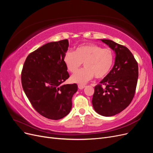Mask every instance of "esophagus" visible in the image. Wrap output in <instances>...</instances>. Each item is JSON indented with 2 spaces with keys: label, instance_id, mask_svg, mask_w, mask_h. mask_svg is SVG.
<instances>
[{
  "label": "esophagus",
  "instance_id": "esophagus-1",
  "mask_svg": "<svg viewBox=\"0 0 153 153\" xmlns=\"http://www.w3.org/2000/svg\"><path fill=\"white\" fill-rule=\"evenodd\" d=\"M85 85H80V84L78 85V87L79 89H83L84 88H85Z\"/></svg>",
  "mask_w": 153,
  "mask_h": 153
}]
</instances>
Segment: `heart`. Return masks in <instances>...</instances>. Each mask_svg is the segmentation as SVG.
<instances>
[{
    "instance_id": "1",
    "label": "heart",
    "mask_w": 153,
    "mask_h": 153,
    "mask_svg": "<svg viewBox=\"0 0 153 153\" xmlns=\"http://www.w3.org/2000/svg\"><path fill=\"white\" fill-rule=\"evenodd\" d=\"M64 62L69 72L76 73L84 63L85 68L71 76L73 82L84 84L94 76L103 79L107 76L114 63V53L110 48H103L96 44L78 47L75 52L69 50L64 55Z\"/></svg>"
}]
</instances>
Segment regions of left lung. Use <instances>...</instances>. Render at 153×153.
I'll list each match as a JSON object with an SVG mask.
<instances>
[{
  "label": "left lung",
  "instance_id": "8db88e82",
  "mask_svg": "<svg viewBox=\"0 0 153 153\" xmlns=\"http://www.w3.org/2000/svg\"><path fill=\"white\" fill-rule=\"evenodd\" d=\"M115 52V64L108 75L94 87L92 103L97 113L109 117L116 115L131 103L138 76V63L123 45L101 39Z\"/></svg>",
  "mask_w": 153,
  "mask_h": 153
}]
</instances>
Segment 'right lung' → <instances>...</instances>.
Listing matches in <instances>:
<instances>
[{"label":"right lung","instance_id":"right-lung-1","mask_svg":"<svg viewBox=\"0 0 153 153\" xmlns=\"http://www.w3.org/2000/svg\"><path fill=\"white\" fill-rule=\"evenodd\" d=\"M68 39L50 42L31 52L21 74L23 89L32 107L42 116L61 119L71 109L76 84H64L69 77L64 62Z\"/></svg>","mask_w":153,"mask_h":153}]
</instances>
